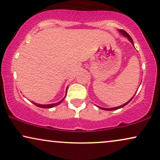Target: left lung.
Here are the masks:
<instances>
[{
	"mask_svg": "<svg viewBox=\"0 0 160 160\" xmlns=\"http://www.w3.org/2000/svg\"><path fill=\"white\" fill-rule=\"evenodd\" d=\"M119 32L121 33V34H122L124 35V36H125V37H127V38H128V40H129L130 41H131V42L132 43V44L133 45V40H132V38H131V37L129 35H128V33L127 32H125V30H123V29H119ZM135 96V95H134ZM134 96H133V97H132L131 99L129 100V101H128V102H126L125 104H122V105H121V106H119V107H116V108H101V107H98V106H97V107L98 108H100V109H102V110H117V109H119V108H123V107H125V105H127V104L129 103L131 101L132 99H133V98L134 97Z\"/></svg>",
	"mask_w": 160,
	"mask_h": 160,
	"instance_id": "1",
	"label": "left lung"
}]
</instances>
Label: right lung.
Instances as JSON below:
<instances>
[{"mask_svg": "<svg viewBox=\"0 0 160 160\" xmlns=\"http://www.w3.org/2000/svg\"><path fill=\"white\" fill-rule=\"evenodd\" d=\"M66 91H68V88H67V90ZM65 98V97H64ZM64 98H63V99H62V101L57 102V103H54V104H37V103H35V102H32L33 104H35V105H36L37 107H39V108H53L55 107V106L58 105V104H59L60 103H62V102H63V100L64 99Z\"/></svg>", "mask_w": 160, "mask_h": 160, "instance_id": "obj_1", "label": "right lung"}]
</instances>
